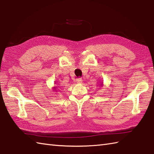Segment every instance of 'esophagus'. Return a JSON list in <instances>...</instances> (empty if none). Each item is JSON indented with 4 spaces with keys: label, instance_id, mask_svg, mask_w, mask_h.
Returning <instances> with one entry per match:
<instances>
[{
    "label": "esophagus",
    "instance_id": "34e87169",
    "mask_svg": "<svg viewBox=\"0 0 154 154\" xmlns=\"http://www.w3.org/2000/svg\"><path fill=\"white\" fill-rule=\"evenodd\" d=\"M82 81H83V80L81 79H76V81H75V83H76L77 84H81V83H82Z\"/></svg>",
    "mask_w": 154,
    "mask_h": 154
}]
</instances>
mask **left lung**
<instances>
[{"mask_svg": "<svg viewBox=\"0 0 154 154\" xmlns=\"http://www.w3.org/2000/svg\"><path fill=\"white\" fill-rule=\"evenodd\" d=\"M103 82H101L100 83V87H103Z\"/></svg>", "mask_w": 154, "mask_h": 154, "instance_id": "obj_1", "label": "left lung"}]
</instances>
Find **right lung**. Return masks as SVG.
<instances>
[{
    "instance_id": "add662e5",
    "label": "right lung",
    "mask_w": 154,
    "mask_h": 154,
    "mask_svg": "<svg viewBox=\"0 0 154 154\" xmlns=\"http://www.w3.org/2000/svg\"><path fill=\"white\" fill-rule=\"evenodd\" d=\"M53 89H54V91H57V87H53Z\"/></svg>"
}]
</instances>
